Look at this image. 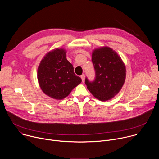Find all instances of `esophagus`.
<instances>
[{"label": "esophagus", "mask_w": 159, "mask_h": 159, "mask_svg": "<svg viewBox=\"0 0 159 159\" xmlns=\"http://www.w3.org/2000/svg\"><path fill=\"white\" fill-rule=\"evenodd\" d=\"M81 79H82V82H84V80H85V75L84 74H82L81 76H80Z\"/></svg>", "instance_id": "34e87169"}]
</instances>
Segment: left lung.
<instances>
[{
    "label": "left lung",
    "instance_id": "8db88e82",
    "mask_svg": "<svg viewBox=\"0 0 159 159\" xmlns=\"http://www.w3.org/2000/svg\"><path fill=\"white\" fill-rule=\"evenodd\" d=\"M92 61L96 77L93 81L85 78L87 87L98 99L109 100L120 91L125 83V65L117 53L107 47L94 50Z\"/></svg>",
    "mask_w": 159,
    "mask_h": 159
}]
</instances>
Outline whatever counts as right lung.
Masks as SVG:
<instances>
[{"mask_svg":"<svg viewBox=\"0 0 159 159\" xmlns=\"http://www.w3.org/2000/svg\"><path fill=\"white\" fill-rule=\"evenodd\" d=\"M38 80L43 92L55 99H63L82 82L74 72L73 65L66 58V52L57 48L41 60Z\"/></svg>","mask_w":159,"mask_h":159,"instance_id":"obj_1","label":"right lung"}]
</instances>
